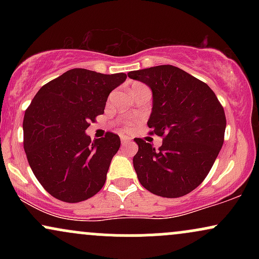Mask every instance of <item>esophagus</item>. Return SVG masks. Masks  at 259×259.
<instances>
[{"label": "esophagus", "instance_id": "34e87169", "mask_svg": "<svg viewBox=\"0 0 259 259\" xmlns=\"http://www.w3.org/2000/svg\"><path fill=\"white\" fill-rule=\"evenodd\" d=\"M121 146H125V145H127L130 142V139H127L126 136H121Z\"/></svg>", "mask_w": 259, "mask_h": 259}]
</instances>
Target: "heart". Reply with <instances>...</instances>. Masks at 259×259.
Instances as JSON below:
<instances>
[{
  "label": "heart",
  "instance_id": "heart-1",
  "mask_svg": "<svg viewBox=\"0 0 259 259\" xmlns=\"http://www.w3.org/2000/svg\"><path fill=\"white\" fill-rule=\"evenodd\" d=\"M140 86H144V85H141V84H135V85L133 86V90H134V89H138V88H140ZM127 127H129V126H126V129H127Z\"/></svg>",
  "mask_w": 259,
  "mask_h": 259
}]
</instances>
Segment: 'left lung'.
I'll return each instance as SVG.
<instances>
[{
  "label": "left lung",
  "instance_id": "obj_1",
  "mask_svg": "<svg viewBox=\"0 0 259 259\" xmlns=\"http://www.w3.org/2000/svg\"><path fill=\"white\" fill-rule=\"evenodd\" d=\"M152 90L147 125L163 138L158 150L142 139L133 163L145 189L162 197L185 196L206 179L224 142V108L206 82L174 65L127 73Z\"/></svg>",
  "mask_w": 259,
  "mask_h": 259
}]
</instances>
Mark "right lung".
Here are the masks:
<instances>
[{"label": "right lung", "instance_id": "obj_1", "mask_svg": "<svg viewBox=\"0 0 259 259\" xmlns=\"http://www.w3.org/2000/svg\"><path fill=\"white\" fill-rule=\"evenodd\" d=\"M125 79L124 73L74 68L45 84L26 108V158L38 183L57 200L85 201L105 185L120 139L108 132L91 141L85 130L103 114L111 91Z\"/></svg>", "mask_w": 259, "mask_h": 259}]
</instances>
